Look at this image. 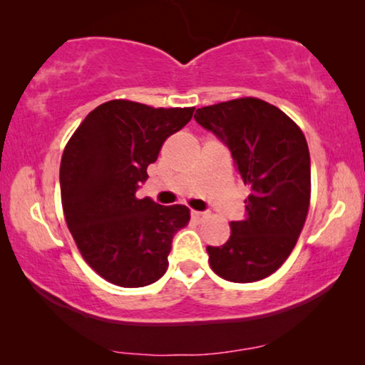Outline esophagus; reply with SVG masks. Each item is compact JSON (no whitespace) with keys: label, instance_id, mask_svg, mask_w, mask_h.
<instances>
[{"label":"esophagus","instance_id":"obj_1","mask_svg":"<svg viewBox=\"0 0 365 365\" xmlns=\"http://www.w3.org/2000/svg\"><path fill=\"white\" fill-rule=\"evenodd\" d=\"M191 217L194 219V221L201 222L202 219L207 217V214H206V212H201V211H191Z\"/></svg>","mask_w":365,"mask_h":365}]
</instances>
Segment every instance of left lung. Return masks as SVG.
<instances>
[{
    "label": "left lung",
    "instance_id": "obj_1",
    "mask_svg": "<svg viewBox=\"0 0 365 365\" xmlns=\"http://www.w3.org/2000/svg\"><path fill=\"white\" fill-rule=\"evenodd\" d=\"M229 148L249 187L246 217L232 221L231 236L207 246L209 264L231 282H256L282 266L296 246L311 202V158L301 128L257 98H237L194 114Z\"/></svg>",
    "mask_w": 365,
    "mask_h": 365
}]
</instances>
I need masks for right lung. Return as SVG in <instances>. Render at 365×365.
I'll return each instance as SVG.
<instances>
[{"instance_id":"obj_1","label":"right lung","mask_w":365,"mask_h":365,"mask_svg":"<svg viewBox=\"0 0 365 365\" xmlns=\"http://www.w3.org/2000/svg\"><path fill=\"white\" fill-rule=\"evenodd\" d=\"M192 113L113 99L69 138L59 168L64 219L84 261L108 282L144 287L166 272L174 234L191 214L182 204L139 199L136 191L164 141Z\"/></svg>"}]
</instances>
